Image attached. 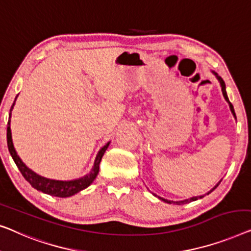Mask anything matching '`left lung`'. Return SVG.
I'll use <instances>...</instances> for the list:
<instances>
[{"label": "left lung", "mask_w": 251, "mask_h": 251, "mask_svg": "<svg viewBox=\"0 0 251 251\" xmlns=\"http://www.w3.org/2000/svg\"><path fill=\"white\" fill-rule=\"evenodd\" d=\"M215 75H216V77L218 78V80H220V83H221V86H222V92H223V95H224V98H225V100H226L227 102H228V104H230V108H231V111H232V114H233V116H234L235 117V112H234V108H233V105H232V103L230 102V100H228V98H227V94H226V91H225V83H224V80L222 79V77H220L217 75L216 73H215ZM236 118V117H235ZM221 183V182H220ZM220 183H218V184H220ZM218 184H216V186H215L214 189H211L209 192L208 193H210V192H213L215 189L217 188L218 186ZM207 193V195H208ZM199 198H202V196H200V197H193V198H191V199H188V200H184V201H171V200H165V199H162V198H160L161 200H164L165 202H168V203H172V202H174V203H176V204H183V203H188V202H191V201H195V200H198L199 199Z\"/></svg>", "instance_id": "left-lung-1"}]
</instances>
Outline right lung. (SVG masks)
<instances>
[{
    "label": "right lung",
    "instance_id": "obj_1",
    "mask_svg": "<svg viewBox=\"0 0 251 251\" xmlns=\"http://www.w3.org/2000/svg\"><path fill=\"white\" fill-rule=\"evenodd\" d=\"M13 105H15V102H13L12 107L10 109V117H11V111H12ZM10 117L8 122V128H6V140H8V148H9L10 154H11L12 159L15 160L17 167L19 168V171L21 174H23L25 179H26V181L29 183L34 189H36L38 191H42L50 196L67 198V197H72L74 195H76L77 192L86 189L87 186L94 181V178L97 177L99 173V166H100L102 156L104 154L105 150L108 149L109 143L105 144V146L99 151L97 159L94 161V167L91 171L90 174H87L82 178L74 179V181H54V179H49V178L42 177V176L37 175L36 173H34L31 169L28 168L27 166L21 161L18 154H17L15 147H13V143H12L11 128H10Z\"/></svg>",
    "mask_w": 251,
    "mask_h": 251
}]
</instances>
